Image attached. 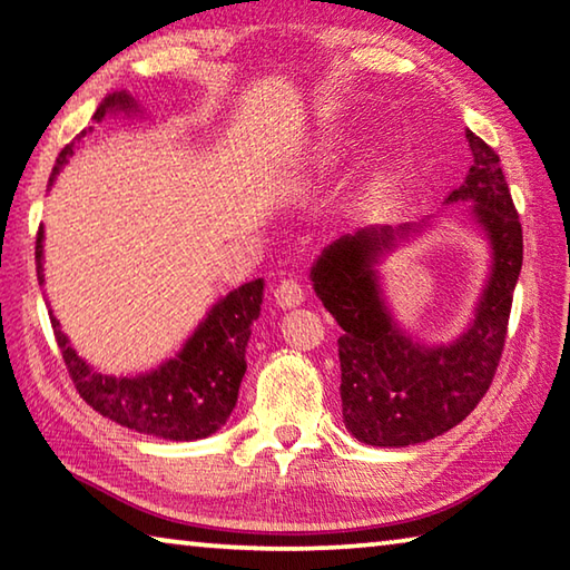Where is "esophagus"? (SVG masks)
Listing matches in <instances>:
<instances>
[{
    "mask_svg": "<svg viewBox=\"0 0 570 570\" xmlns=\"http://www.w3.org/2000/svg\"><path fill=\"white\" fill-rule=\"evenodd\" d=\"M304 299H306V292L299 284L292 282V278H288V282H282L274 288V302H276V306H282V309L299 306Z\"/></svg>",
    "mask_w": 570,
    "mask_h": 570,
    "instance_id": "obj_1",
    "label": "esophagus"
}]
</instances>
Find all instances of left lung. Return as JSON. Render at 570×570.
I'll return each mask as SVG.
<instances>
[{
  "mask_svg": "<svg viewBox=\"0 0 570 570\" xmlns=\"http://www.w3.org/2000/svg\"><path fill=\"white\" fill-rule=\"evenodd\" d=\"M472 149L464 185L446 205L464 203L469 218L490 243V274L474 317L456 340L421 345L387 309L377 264L426 228L403 223L370 225L337 238L312 266V286L342 327V419L370 446H411L462 423L490 391L502 357L512 292L522 268V228L500 157L466 131Z\"/></svg>",
  "mask_w": 570,
  "mask_h": 570,
  "instance_id": "obj_1",
  "label": "left lung"
}]
</instances>
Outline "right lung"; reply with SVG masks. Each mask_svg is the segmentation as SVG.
Here are the masks:
<instances>
[{
    "label": "right lung",
    "mask_w": 570,
    "mask_h": 570,
    "mask_svg": "<svg viewBox=\"0 0 570 570\" xmlns=\"http://www.w3.org/2000/svg\"><path fill=\"white\" fill-rule=\"evenodd\" d=\"M111 114L134 116L139 114V106L126 90H116L96 108L94 121L101 124ZM88 131H94V126ZM88 131H80L76 141H70L60 151L56 167H52L50 185L56 183L60 169L73 157L76 144L88 137ZM42 243L45 230L40 228L38 246H35L40 286L45 284ZM261 302H264V278L233 288L210 306V312L185 340L183 350L175 357L139 375L101 373L70 347L68 334L60 330L52 309L50 324L76 391L90 409L126 429L147 433V436L197 441L218 431L236 409L238 387L246 375L250 324L258 320Z\"/></svg>",
    "instance_id": "add662e5"
}]
</instances>
